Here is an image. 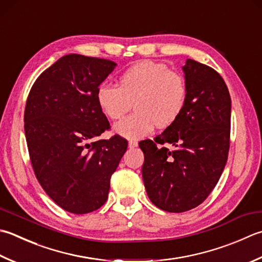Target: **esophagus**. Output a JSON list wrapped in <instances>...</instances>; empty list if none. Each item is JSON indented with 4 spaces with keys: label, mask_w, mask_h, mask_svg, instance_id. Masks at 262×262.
Segmentation results:
<instances>
[{
    "label": "esophagus",
    "mask_w": 262,
    "mask_h": 262,
    "mask_svg": "<svg viewBox=\"0 0 262 262\" xmlns=\"http://www.w3.org/2000/svg\"><path fill=\"white\" fill-rule=\"evenodd\" d=\"M137 145H138V143L136 141H129V142H128V147H129V148H134Z\"/></svg>",
    "instance_id": "obj_1"
}]
</instances>
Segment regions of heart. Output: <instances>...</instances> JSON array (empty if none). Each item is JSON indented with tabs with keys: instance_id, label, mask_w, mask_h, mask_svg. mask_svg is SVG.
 <instances>
[{
	"instance_id": "1",
	"label": "heart",
	"mask_w": 262,
	"mask_h": 262,
	"mask_svg": "<svg viewBox=\"0 0 262 262\" xmlns=\"http://www.w3.org/2000/svg\"><path fill=\"white\" fill-rule=\"evenodd\" d=\"M96 99L103 114L120 119L134 107L136 111L114 126L116 134L138 140L151 134L156 126L167 128L185 107L187 87L182 75L166 64L144 61L133 66L120 77V86L102 83Z\"/></svg>"
}]
</instances>
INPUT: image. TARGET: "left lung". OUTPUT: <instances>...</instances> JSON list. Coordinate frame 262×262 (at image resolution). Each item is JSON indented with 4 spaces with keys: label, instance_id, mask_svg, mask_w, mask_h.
Returning a JSON list of instances; mask_svg holds the SVG:
<instances>
[{
    "label": "left lung",
    "instance_id": "8db88e82",
    "mask_svg": "<svg viewBox=\"0 0 262 262\" xmlns=\"http://www.w3.org/2000/svg\"><path fill=\"white\" fill-rule=\"evenodd\" d=\"M187 100L182 115L155 141L140 142L142 176L156 207L184 212L198 207L217 185L227 162L232 101L216 70L187 59L183 67ZM168 142L172 150L161 145Z\"/></svg>",
    "mask_w": 262,
    "mask_h": 262
}]
</instances>
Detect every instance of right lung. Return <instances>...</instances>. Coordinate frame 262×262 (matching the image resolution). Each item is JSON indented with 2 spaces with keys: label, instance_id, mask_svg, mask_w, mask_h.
Segmentation results:
<instances>
[{
  "label": "right lung",
  "instance_id": "right-lung-1",
  "mask_svg": "<svg viewBox=\"0 0 262 262\" xmlns=\"http://www.w3.org/2000/svg\"><path fill=\"white\" fill-rule=\"evenodd\" d=\"M117 63L68 54L44 70L29 92L25 135L36 178L66 211L84 214L105 203L110 178L128 143L95 141L110 124L96 93Z\"/></svg>",
  "mask_w": 262,
  "mask_h": 262
}]
</instances>
